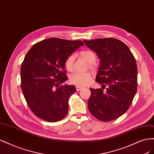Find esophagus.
I'll list each match as a JSON object with an SVG mask.
<instances>
[{
  "label": "esophagus",
  "mask_w": 154,
  "mask_h": 154,
  "mask_svg": "<svg viewBox=\"0 0 154 154\" xmlns=\"http://www.w3.org/2000/svg\"><path fill=\"white\" fill-rule=\"evenodd\" d=\"M83 88H84L83 87L79 86H76V90H77V91H81V90H82Z\"/></svg>",
  "instance_id": "34e87169"
}]
</instances>
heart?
I'll use <instances>...</instances> for the list:
<instances>
[{
	"mask_svg": "<svg viewBox=\"0 0 154 154\" xmlns=\"http://www.w3.org/2000/svg\"><path fill=\"white\" fill-rule=\"evenodd\" d=\"M80 55L90 63V67L94 69L95 67V62L96 59V54L90 50L82 51L80 52ZM75 59V56L73 54L69 56L64 61V66L68 71H72L73 69V63ZM91 75L90 72H76L73 73L70 77V81L71 83L77 84L78 86H86L91 82Z\"/></svg>",
	"mask_w": 154,
	"mask_h": 154,
	"instance_id": "obj_1",
	"label": "heart"
}]
</instances>
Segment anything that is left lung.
Wrapping results in <instances>:
<instances>
[{"instance_id": "obj_1", "label": "left lung", "mask_w": 154, "mask_h": 154, "mask_svg": "<svg viewBox=\"0 0 154 154\" xmlns=\"http://www.w3.org/2000/svg\"><path fill=\"white\" fill-rule=\"evenodd\" d=\"M100 59L96 81L107 86L103 91L90 88L88 109L98 120L109 122L125 113L134 97L137 86L136 59L126 45L117 39L84 40Z\"/></svg>"}]
</instances>
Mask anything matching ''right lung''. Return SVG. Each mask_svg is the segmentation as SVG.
<instances>
[{"label": "right lung", "instance_id": "1", "mask_svg": "<svg viewBox=\"0 0 154 154\" xmlns=\"http://www.w3.org/2000/svg\"><path fill=\"white\" fill-rule=\"evenodd\" d=\"M83 45L79 40L51 38L34 44L25 56L21 88L29 108L38 118L56 122L67 115L69 98L76 88L61 85L68 79L64 61Z\"/></svg>", "mask_w": 154, "mask_h": 154}]
</instances>
